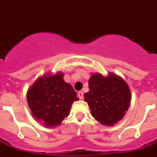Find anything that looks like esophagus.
Returning a JSON list of instances; mask_svg holds the SVG:
<instances>
[{
    "mask_svg": "<svg viewBox=\"0 0 157 157\" xmlns=\"http://www.w3.org/2000/svg\"><path fill=\"white\" fill-rule=\"evenodd\" d=\"M78 97L80 99H83V92H82V91H78Z\"/></svg>",
    "mask_w": 157,
    "mask_h": 157,
    "instance_id": "obj_1",
    "label": "esophagus"
}]
</instances>
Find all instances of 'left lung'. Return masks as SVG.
I'll use <instances>...</instances> for the list:
<instances>
[{
  "label": "left lung",
  "mask_w": 157,
  "mask_h": 157,
  "mask_svg": "<svg viewBox=\"0 0 157 157\" xmlns=\"http://www.w3.org/2000/svg\"><path fill=\"white\" fill-rule=\"evenodd\" d=\"M89 91L84 100L95 120L105 126H113L124 117L130 106L132 94L124 78L116 74L107 76L91 75L88 81Z\"/></svg>",
  "instance_id": "1"
}]
</instances>
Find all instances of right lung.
<instances>
[{"label":"right lung","mask_w":157,"mask_h":157,"mask_svg":"<svg viewBox=\"0 0 157 157\" xmlns=\"http://www.w3.org/2000/svg\"><path fill=\"white\" fill-rule=\"evenodd\" d=\"M58 71L47 73L35 80L27 90L26 99L31 114L46 128L59 126L69 116L71 106L78 100L72 86Z\"/></svg>","instance_id":"1"}]
</instances>
